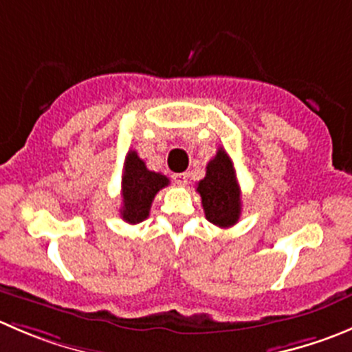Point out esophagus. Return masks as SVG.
I'll list each match as a JSON object with an SVG mask.
<instances>
[{
    "label": "esophagus",
    "instance_id": "1",
    "mask_svg": "<svg viewBox=\"0 0 352 352\" xmlns=\"http://www.w3.org/2000/svg\"><path fill=\"white\" fill-rule=\"evenodd\" d=\"M187 179H189L187 173H173V180H175L177 184H180V186H186Z\"/></svg>",
    "mask_w": 352,
    "mask_h": 352
}]
</instances>
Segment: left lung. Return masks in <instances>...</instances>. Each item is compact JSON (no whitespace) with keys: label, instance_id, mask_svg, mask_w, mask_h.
I'll list each match as a JSON object with an SVG mask.
<instances>
[{"label":"left lung","instance_id":"8db88e82","mask_svg":"<svg viewBox=\"0 0 352 352\" xmlns=\"http://www.w3.org/2000/svg\"><path fill=\"white\" fill-rule=\"evenodd\" d=\"M196 190L201 196L206 220L220 228L235 225L241 217V189L235 177L234 163L225 149L208 163L206 177L199 180Z\"/></svg>","mask_w":352,"mask_h":352}]
</instances>
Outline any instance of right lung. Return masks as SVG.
I'll list each match as a JSON object with an SVG mask.
<instances>
[{
    "label": "right lung",
    "instance_id": "right-lung-1",
    "mask_svg": "<svg viewBox=\"0 0 352 352\" xmlns=\"http://www.w3.org/2000/svg\"><path fill=\"white\" fill-rule=\"evenodd\" d=\"M168 184L170 180L165 175L146 168V163L139 158L138 153L129 151L122 175V218L132 225L146 220L155 196Z\"/></svg>",
    "mask_w": 352,
    "mask_h": 352
}]
</instances>
